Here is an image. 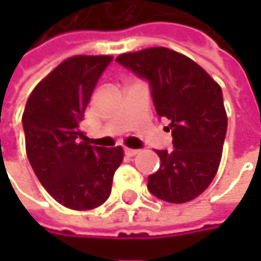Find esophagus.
<instances>
[{
  "instance_id": "1",
  "label": "esophagus",
  "mask_w": 261,
  "mask_h": 261,
  "mask_svg": "<svg viewBox=\"0 0 261 261\" xmlns=\"http://www.w3.org/2000/svg\"><path fill=\"white\" fill-rule=\"evenodd\" d=\"M137 152H139L137 149H130V148H127V149H125V154H127L128 157H134Z\"/></svg>"
}]
</instances>
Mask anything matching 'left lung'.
I'll return each instance as SVG.
<instances>
[{
  "instance_id": "left-lung-1",
  "label": "left lung",
  "mask_w": 261,
  "mask_h": 261,
  "mask_svg": "<svg viewBox=\"0 0 261 261\" xmlns=\"http://www.w3.org/2000/svg\"><path fill=\"white\" fill-rule=\"evenodd\" d=\"M116 60L151 84L159 116L169 119L172 151H155L160 168L148 190L172 204L199 196L213 181L227 134L222 89L198 63L165 46L125 53Z\"/></svg>"
}]
</instances>
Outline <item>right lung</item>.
Here are the masks:
<instances>
[{
  "instance_id": "add662e5",
  "label": "right lung",
  "mask_w": 261,
  "mask_h": 261,
  "mask_svg": "<svg viewBox=\"0 0 261 261\" xmlns=\"http://www.w3.org/2000/svg\"><path fill=\"white\" fill-rule=\"evenodd\" d=\"M112 56H74L53 69L31 92L22 115L28 162L45 190L72 210L106 202L122 146L99 148L81 130L84 110Z\"/></svg>"
}]
</instances>
